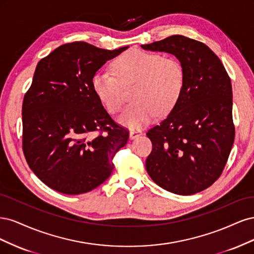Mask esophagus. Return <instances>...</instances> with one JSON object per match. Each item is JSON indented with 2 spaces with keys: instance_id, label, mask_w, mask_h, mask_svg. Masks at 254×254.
<instances>
[{
  "instance_id": "34e87169",
  "label": "esophagus",
  "mask_w": 254,
  "mask_h": 254,
  "mask_svg": "<svg viewBox=\"0 0 254 254\" xmlns=\"http://www.w3.org/2000/svg\"><path fill=\"white\" fill-rule=\"evenodd\" d=\"M142 133H143V131L140 129H131V130H130L129 135H130V137H131V139H135V137L140 136Z\"/></svg>"
}]
</instances>
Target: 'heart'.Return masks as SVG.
I'll return each mask as SVG.
<instances>
[{
  "mask_svg": "<svg viewBox=\"0 0 254 254\" xmlns=\"http://www.w3.org/2000/svg\"><path fill=\"white\" fill-rule=\"evenodd\" d=\"M116 75L97 72L92 87L111 114L119 113L126 102L124 88L136 84L133 99L119 121L132 129L143 128L159 113L167 114L178 103L184 88V70L180 61L161 54L129 50L113 60Z\"/></svg>",
  "mask_w": 254,
  "mask_h": 254,
  "instance_id": "heart-1",
  "label": "heart"
}]
</instances>
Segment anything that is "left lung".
Segmentation results:
<instances>
[{"label":"left lung","mask_w":254,"mask_h":254,"mask_svg":"<svg viewBox=\"0 0 254 254\" xmlns=\"http://www.w3.org/2000/svg\"><path fill=\"white\" fill-rule=\"evenodd\" d=\"M141 47L173 54L186 77L174 109L146 133L152 143L146 170L168 191L196 194L219 178L234 143L231 79L220 59L200 41L174 35Z\"/></svg>","instance_id":"obj_1"}]
</instances>
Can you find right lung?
I'll return each mask as SVG.
<instances>
[{"mask_svg": "<svg viewBox=\"0 0 254 254\" xmlns=\"http://www.w3.org/2000/svg\"><path fill=\"white\" fill-rule=\"evenodd\" d=\"M127 49L76 41L60 45L37 64L22 105V148L30 170L59 193L78 195L97 188L128 142L129 130L111 119L92 87L106 61Z\"/></svg>", "mask_w": 254, "mask_h": 254, "instance_id": "add662e5", "label": "right lung"}]
</instances>
